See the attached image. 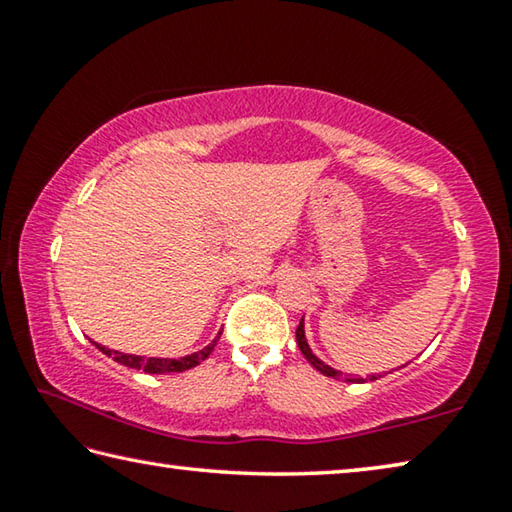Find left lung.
Returning a JSON list of instances; mask_svg holds the SVG:
<instances>
[{"label": "left lung", "instance_id": "1", "mask_svg": "<svg viewBox=\"0 0 512 512\" xmlns=\"http://www.w3.org/2000/svg\"><path fill=\"white\" fill-rule=\"evenodd\" d=\"M296 339H298V348H300V352L305 354V359L311 363V366H314L318 372H323L325 377H334V379H341V381H354V384H363V381H375V379H379L381 375H370V377H348V375H343L341 370H336V368H332L329 366V363H325L323 359H318L316 354H314V350L309 348V341H307V334H305V318L300 320V325H298V329H296ZM406 366V363H404Z\"/></svg>", "mask_w": 512, "mask_h": 512}]
</instances>
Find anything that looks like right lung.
<instances>
[{
  "instance_id": "obj_1",
  "label": "right lung",
  "mask_w": 512,
  "mask_h": 512,
  "mask_svg": "<svg viewBox=\"0 0 512 512\" xmlns=\"http://www.w3.org/2000/svg\"><path fill=\"white\" fill-rule=\"evenodd\" d=\"M221 339V332L214 336L212 343H207L205 348H201L198 352L192 354H185V357H178V359H169V357H140V354H126V352H119V350H110L106 345L101 343H94L97 345V350H101L106 357H112L121 366H128V368H135V370H144L149 372V375H164V372H183L198 366V363L205 361L210 357L216 341Z\"/></svg>"
}]
</instances>
